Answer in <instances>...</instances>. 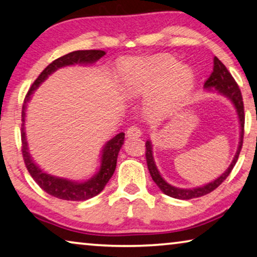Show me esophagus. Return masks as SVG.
<instances>
[{
	"mask_svg": "<svg viewBox=\"0 0 257 257\" xmlns=\"http://www.w3.org/2000/svg\"><path fill=\"white\" fill-rule=\"evenodd\" d=\"M141 135H142V130L137 127V125H133V127L128 128L127 130L128 139H139Z\"/></svg>",
	"mask_w": 257,
	"mask_h": 257,
	"instance_id": "esophagus-1",
	"label": "esophagus"
}]
</instances>
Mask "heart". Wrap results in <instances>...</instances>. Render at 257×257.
Listing matches in <instances>:
<instances>
[{
  "instance_id": "obj_1",
  "label": "heart",
  "mask_w": 257,
  "mask_h": 257,
  "mask_svg": "<svg viewBox=\"0 0 257 257\" xmlns=\"http://www.w3.org/2000/svg\"><path fill=\"white\" fill-rule=\"evenodd\" d=\"M122 82L133 93H144L153 89L149 106L163 112L181 99L194 84V72L189 67L179 66L171 55L128 59L121 64Z\"/></svg>"
}]
</instances>
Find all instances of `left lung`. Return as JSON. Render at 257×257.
Instances as JSON below:
<instances>
[{
	"mask_svg": "<svg viewBox=\"0 0 257 257\" xmlns=\"http://www.w3.org/2000/svg\"><path fill=\"white\" fill-rule=\"evenodd\" d=\"M205 89H213L216 90L218 93L225 95L227 97L229 100L232 101V104L234 105L236 113H238L239 121H240V142L239 147L236 153L233 158L231 165L225 171V173L220 175L219 178L213 180L212 182L208 183V185L197 187V188L193 189H182L178 188V187L171 186L170 183H167L165 180L162 178L159 171L157 170V166L155 164V160H153L152 156V144L150 141H147L145 143V147H147V151H145V157H147V164L149 172H150L152 180L156 182V185L159 187V189L163 191L164 194H166L167 196L178 198V200H191V198H196L204 196V195L211 193L217 187L221 185V182H224V180L231 173L233 167H234L235 163L238 162L239 155L241 149H242V143H243V128H244V109H243V101H242V94H241V91L239 89V85L236 84L234 78L232 77V75L229 74L227 68L224 66L223 62L218 59V57H214L213 59V71L210 75V77L205 80L204 83Z\"/></svg>",
	"mask_w": 257,
	"mask_h": 257,
	"instance_id": "left-lung-1",
	"label": "left lung"
}]
</instances>
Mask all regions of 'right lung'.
I'll use <instances>...</instances> for the list:
<instances>
[{"instance_id": "right-lung-1", "label": "right lung", "mask_w": 257, "mask_h": 257, "mask_svg": "<svg viewBox=\"0 0 257 257\" xmlns=\"http://www.w3.org/2000/svg\"><path fill=\"white\" fill-rule=\"evenodd\" d=\"M105 55L104 51H97V49H90V51H75L69 53L63 56L59 57L53 61L51 64H48L46 67L43 72L38 76V78L34 80L32 86L30 87L28 94L25 95L24 102H23V108H22V129H21V135H22V153L23 158H24L25 166L28 168L29 173L31 177L33 178L34 181L37 182V185L40 187L41 189H44L46 193L52 195V196L60 198V200H66V201H85L89 198L94 197L95 195H98L100 191L105 188L106 183L109 181V179L112 178V175L115 171L116 167V160L118 151L122 147L124 142V133L117 134L116 136H114L112 140L108 141L106 145L102 149L101 153V165L99 168L98 173L94 175L93 178L84 182H75L71 180L62 179V178H56L54 175H51L46 173L41 168L33 162V159L31 158L29 148H28V142H26L25 136V128H24V122H25V110L26 105L31 98V94L33 93V91L40 85L44 80L48 77L49 75L53 74L55 70L59 68L72 66V64H92Z\"/></svg>"}]
</instances>
